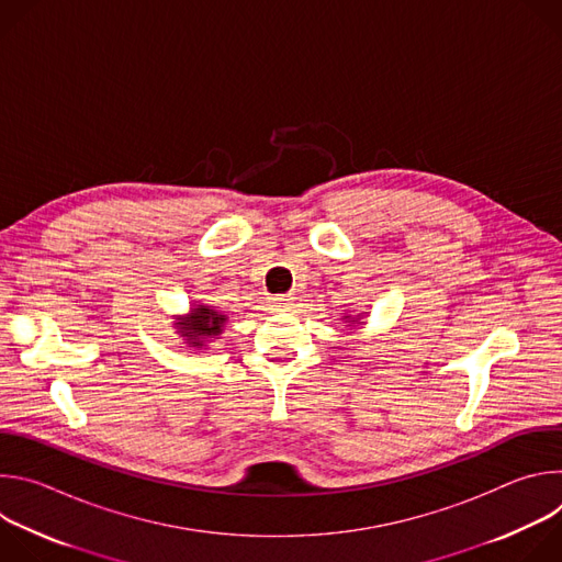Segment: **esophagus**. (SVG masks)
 <instances>
[{
	"label": "esophagus",
	"instance_id": "obj_1",
	"mask_svg": "<svg viewBox=\"0 0 562 562\" xmlns=\"http://www.w3.org/2000/svg\"><path fill=\"white\" fill-rule=\"evenodd\" d=\"M273 304H278V306H282V304H289L291 300H293V295L291 293H284V295H273V297H269Z\"/></svg>",
	"mask_w": 562,
	"mask_h": 562
}]
</instances>
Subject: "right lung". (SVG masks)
Listing matches in <instances>:
<instances>
[{
	"label": "right lung",
	"mask_w": 562,
	"mask_h": 562,
	"mask_svg": "<svg viewBox=\"0 0 562 562\" xmlns=\"http://www.w3.org/2000/svg\"><path fill=\"white\" fill-rule=\"evenodd\" d=\"M224 319H226V315H222L220 311L198 304V308H193L191 317L182 319V323H178V325L182 329V336H187L193 347H200L204 342V338L217 336L222 331Z\"/></svg>",
	"instance_id": "add662e5"
}]
</instances>
